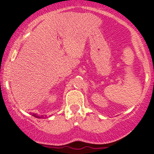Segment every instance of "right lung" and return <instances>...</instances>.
<instances>
[{
    "mask_svg": "<svg viewBox=\"0 0 154 154\" xmlns=\"http://www.w3.org/2000/svg\"><path fill=\"white\" fill-rule=\"evenodd\" d=\"M33 117H36V118H42V117H39V116H37V115H35V114H33Z\"/></svg>",
    "mask_w": 154,
    "mask_h": 154,
    "instance_id": "add662e5",
    "label": "right lung"
}]
</instances>
